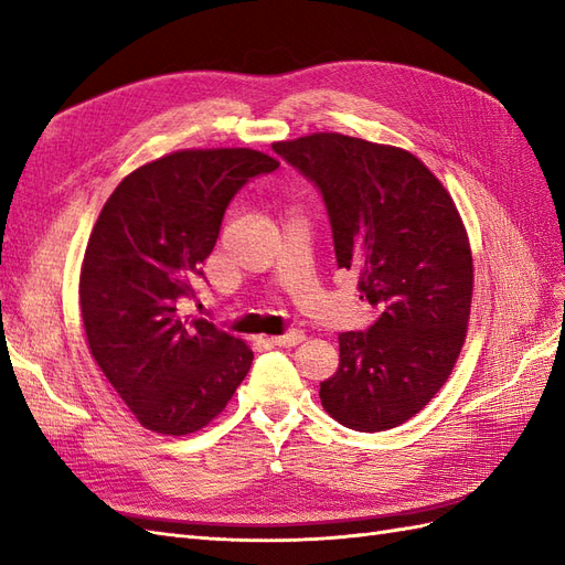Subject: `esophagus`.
I'll list each match as a JSON object with an SVG mask.
<instances>
[{"mask_svg":"<svg viewBox=\"0 0 565 565\" xmlns=\"http://www.w3.org/2000/svg\"><path fill=\"white\" fill-rule=\"evenodd\" d=\"M273 347H280V349H289V347H297V344H301L303 341V332L301 330H292V332H287V334H280V337H273V339H268Z\"/></svg>","mask_w":565,"mask_h":565,"instance_id":"34e87169","label":"esophagus"}]
</instances>
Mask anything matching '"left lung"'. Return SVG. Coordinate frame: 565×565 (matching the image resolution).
<instances>
[{"label":"left lung","mask_w":565,"mask_h":565,"mask_svg":"<svg viewBox=\"0 0 565 565\" xmlns=\"http://www.w3.org/2000/svg\"><path fill=\"white\" fill-rule=\"evenodd\" d=\"M273 150L320 191L337 266L358 270V289L380 313L365 332L339 334L322 407L347 429H393L436 396L465 344L473 292L465 224L443 183L403 148L311 134Z\"/></svg>","instance_id":"obj_1"}]
</instances>
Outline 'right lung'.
Listing matches in <instances>:
<instances>
[{"label":"right lung","mask_w":565,"mask_h":565,"mask_svg":"<svg viewBox=\"0 0 565 565\" xmlns=\"http://www.w3.org/2000/svg\"><path fill=\"white\" fill-rule=\"evenodd\" d=\"M280 167L259 150H179L122 179L92 231L79 276L89 351L146 429L185 436L228 405L252 365L245 341L183 320L226 207Z\"/></svg>","instance_id":"right-lung-1"}]
</instances>
